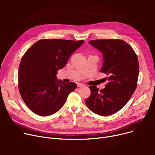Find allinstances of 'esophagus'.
I'll list each match as a JSON object with an SVG mask.
<instances>
[{"mask_svg":"<svg viewBox=\"0 0 155 155\" xmlns=\"http://www.w3.org/2000/svg\"><path fill=\"white\" fill-rule=\"evenodd\" d=\"M77 87H82L83 85H84V84H81V83H77Z\"/></svg>","mask_w":155,"mask_h":155,"instance_id":"34e87169","label":"esophagus"}]
</instances>
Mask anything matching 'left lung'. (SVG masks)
<instances>
[{
    "instance_id": "left-lung-1",
    "label": "left lung",
    "mask_w": 155,
    "mask_h": 155,
    "mask_svg": "<svg viewBox=\"0 0 155 155\" xmlns=\"http://www.w3.org/2000/svg\"><path fill=\"white\" fill-rule=\"evenodd\" d=\"M103 54L101 72L107 75V84L99 91L90 86L87 106L100 116L113 114L123 108L134 92L139 75V62L132 47L120 39H96L89 41Z\"/></svg>"
}]
</instances>
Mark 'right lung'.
Listing matches in <instances>:
<instances>
[{
  "label": "right lung",
  "mask_w": 155,
  "mask_h": 155,
  "mask_svg": "<svg viewBox=\"0 0 155 155\" xmlns=\"http://www.w3.org/2000/svg\"><path fill=\"white\" fill-rule=\"evenodd\" d=\"M84 43V40L41 39L22 56L18 87L23 101L32 112L48 116L62 107L77 84L56 80L57 71Z\"/></svg>",
  "instance_id": "add662e5"
}]
</instances>
